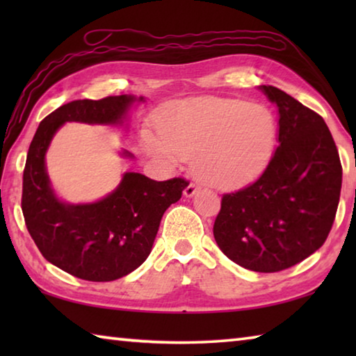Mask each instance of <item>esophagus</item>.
Masks as SVG:
<instances>
[{
	"instance_id": "obj_1",
	"label": "esophagus",
	"mask_w": 356,
	"mask_h": 356,
	"mask_svg": "<svg viewBox=\"0 0 356 356\" xmlns=\"http://www.w3.org/2000/svg\"><path fill=\"white\" fill-rule=\"evenodd\" d=\"M197 190H200V186H197L196 184H188V185L185 186L184 195H185L186 197H191V196H195V195H196Z\"/></svg>"
}]
</instances>
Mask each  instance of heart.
Returning a JSON list of instances; mask_svg holds the SVG:
<instances>
[{
    "mask_svg": "<svg viewBox=\"0 0 356 356\" xmlns=\"http://www.w3.org/2000/svg\"><path fill=\"white\" fill-rule=\"evenodd\" d=\"M155 138L143 134V146L170 168L193 156L195 171L207 184L229 188L250 182L272 160L278 122L267 106L225 97L180 100L160 113Z\"/></svg>",
    "mask_w": 356,
    "mask_h": 356,
    "instance_id": "b5f03b06",
    "label": "heart"
}]
</instances>
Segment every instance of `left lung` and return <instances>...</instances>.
<instances>
[{
  "mask_svg": "<svg viewBox=\"0 0 356 356\" xmlns=\"http://www.w3.org/2000/svg\"><path fill=\"white\" fill-rule=\"evenodd\" d=\"M259 89L278 108V147L256 182L222 195L213 237L240 267L273 273L325 243L339 204L342 166L322 116L278 88Z\"/></svg>",
  "mask_w": 356,
  "mask_h": 356,
  "instance_id": "obj_1",
  "label": "left lung"
}]
</instances>
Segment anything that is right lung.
Segmentation results:
<instances>
[{
  "label": "right lung",
  "instance_id": "add662e5",
  "mask_svg": "<svg viewBox=\"0 0 356 356\" xmlns=\"http://www.w3.org/2000/svg\"><path fill=\"white\" fill-rule=\"evenodd\" d=\"M135 95L74 100L42 120L28 150L23 171L22 210L29 234L48 262L80 280L105 282L136 270L152 251L161 216L188 185L185 179L165 182L124 172L111 193L95 202L59 200L47 172L45 155L65 122L122 125ZM124 159H134L122 150Z\"/></svg>",
  "mask_w": 356,
  "mask_h": 356
}]
</instances>
